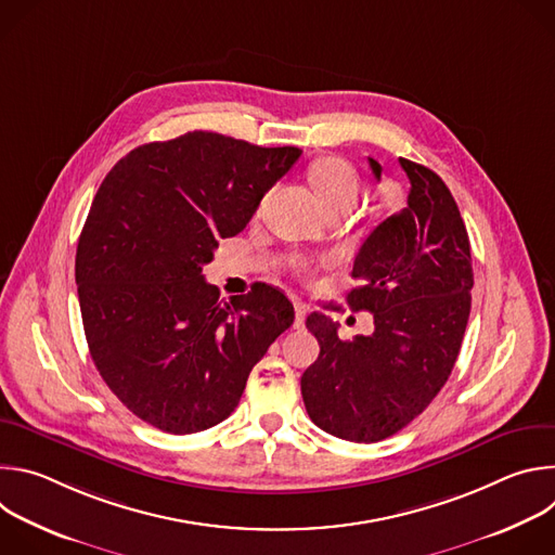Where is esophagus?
<instances>
[{
    "instance_id": "obj_1",
    "label": "esophagus",
    "mask_w": 555,
    "mask_h": 555,
    "mask_svg": "<svg viewBox=\"0 0 555 555\" xmlns=\"http://www.w3.org/2000/svg\"><path fill=\"white\" fill-rule=\"evenodd\" d=\"M294 309H296L294 327H296V330H300V327L305 325V319H307V307H305V305H300V302H296V305H294Z\"/></svg>"
}]
</instances>
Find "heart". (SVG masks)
Returning <instances> with one entry per match:
<instances>
[{"instance_id":"obj_1","label":"heart","mask_w":555,"mask_h":555,"mask_svg":"<svg viewBox=\"0 0 555 555\" xmlns=\"http://www.w3.org/2000/svg\"><path fill=\"white\" fill-rule=\"evenodd\" d=\"M307 178L325 208L343 202L353 204L358 197V173L343 157H321L309 167Z\"/></svg>"}]
</instances>
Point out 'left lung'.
Segmentation results:
<instances>
[{"instance_id":"8db88e82","label":"left lung","mask_w":555,"mask_h":555,"mask_svg":"<svg viewBox=\"0 0 555 555\" xmlns=\"http://www.w3.org/2000/svg\"><path fill=\"white\" fill-rule=\"evenodd\" d=\"M369 165L379 180V163ZM400 165L406 208L366 236L351 272L360 285L347 294L351 309L373 313V334L340 340L319 311L305 323L321 345L300 377L307 415L356 443L382 441L426 411L452 373L472 302L469 240L452 193L424 165Z\"/></svg>"}]
</instances>
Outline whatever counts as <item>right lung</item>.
Instances as JSON below:
<instances>
[{"label": "right lung", "instance_id": "1", "mask_svg": "<svg viewBox=\"0 0 555 555\" xmlns=\"http://www.w3.org/2000/svg\"><path fill=\"white\" fill-rule=\"evenodd\" d=\"M300 153L189 131L129 151L103 180L76 248L78 302L101 377L142 422L171 435L223 422L294 323L276 287L225 302L202 266Z\"/></svg>", "mask_w": 555, "mask_h": 555}]
</instances>
